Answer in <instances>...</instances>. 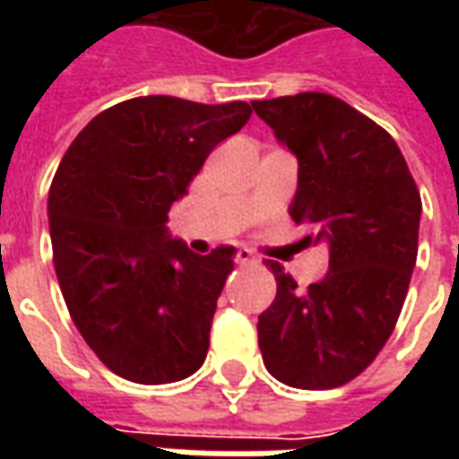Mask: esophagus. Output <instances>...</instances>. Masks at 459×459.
Here are the masks:
<instances>
[{
	"mask_svg": "<svg viewBox=\"0 0 459 459\" xmlns=\"http://www.w3.org/2000/svg\"><path fill=\"white\" fill-rule=\"evenodd\" d=\"M236 260H238L240 265H255V263H258V258L253 255V250H248V248H238V253H236Z\"/></svg>",
	"mask_w": 459,
	"mask_h": 459,
	"instance_id": "esophagus-1",
	"label": "esophagus"
}]
</instances>
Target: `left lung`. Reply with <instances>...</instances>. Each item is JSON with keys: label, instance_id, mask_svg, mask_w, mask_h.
Returning a JSON list of instances; mask_svg holds the SVG:
<instances>
[{"label": "left lung", "instance_id": "obj_1", "mask_svg": "<svg viewBox=\"0 0 459 459\" xmlns=\"http://www.w3.org/2000/svg\"><path fill=\"white\" fill-rule=\"evenodd\" d=\"M275 140L298 157L290 216L327 243L325 278L298 290L265 265L278 295L258 317L263 364L292 388H337L371 364L391 337L418 255L420 194L395 140L327 93L253 100Z\"/></svg>", "mask_w": 459, "mask_h": 459}]
</instances>
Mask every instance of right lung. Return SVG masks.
Returning a JSON list of instances; mask_svg holds the SVG:
<instances>
[{"label": "right lung", "mask_w": 459, "mask_h": 459, "mask_svg": "<svg viewBox=\"0 0 459 459\" xmlns=\"http://www.w3.org/2000/svg\"><path fill=\"white\" fill-rule=\"evenodd\" d=\"M243 100L144 95L85 125L48 191L56 278L81 337L113 374L171 384L199 371L233 246L199 255L167 213L211 150L250 120Z\"/></svg>", "instance_id": "obj_1"}]
</instances>
